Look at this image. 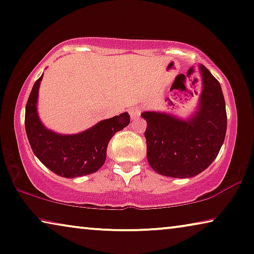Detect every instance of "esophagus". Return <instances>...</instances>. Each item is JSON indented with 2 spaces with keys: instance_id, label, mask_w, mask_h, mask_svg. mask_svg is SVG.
Here are the masks:
<instances>
[{
  "instance_id": "obj_1",
  "label": "esophagus",
  "mask_w": 254,
  "mask_h": 254,
  "mask_svg": "<svg viewBox=\"0 0 254 254\" xmlns=\"http://www.w3.org/2000/svg\"><path fill=\"white\" fill-rule=\"evenodd\" d=\"M129 115H130L131 119L136 120L139 117V115H141V111H139V109H137V108H133L129 110Z\"/></svg>"
}]
</instances>
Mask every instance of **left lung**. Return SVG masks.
Segmentation results:
<instances>
[{
  "label": "left lung",
  "instance_id": "8db88e82",
  "mask_svg": "<svg viewBox=\"0 0 254 254\" xmlns=\"http://www.w3.org/2000/svg\"><path fill=\"white\" fill-rule=\"evenodd\" d=\"M201 93L188 119L146 111V158L153 171L170 178H192L206 170L226 137V102L218 80L199 65Z\"/></svg>",
  "mask_w": 254,
  "mask_h": 254
}]
</instances>
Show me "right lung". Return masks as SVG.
Masks as SVG:
<instances>
[{
	"instance_id": "obj_1",
	"label": "right lung",
	"mask_w": 254,
	"mask_h": 254,
	"mask_svg": "<svg viewBox=\"0 0 254 254\" xmlns=\"http://www.w3.org/2000/svg\"><path fill=\"white\" fill-rule=\"evenodd\" d=\"M42 78L43 75L35 81L25 109V128L33 152L46 167L63 178H76L97 172L105 163L110 139L129 125V115L124 112L102 120L78 134L55 133L43 126L38 115L36 105Z\"/></svg>"
}]
</instances>
